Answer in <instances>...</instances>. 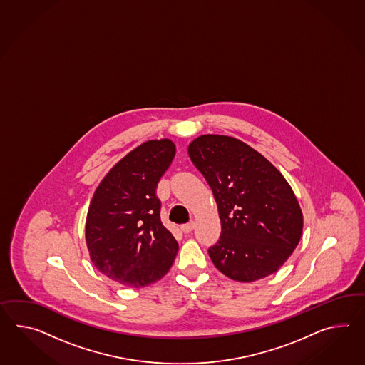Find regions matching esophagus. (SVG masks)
Returning a JSON list of instances; mask_svg holds the SVG:
<instances>
[{"mask_svg":"<svg viewBox=\"0 0 365 365\" xmlns=\"http://www.w3.org/2000/svg\"><path fill=\"white\" fill-rule=\"evenodd\" d=\"M194 228H195V222H187V224H183V225L180 227L182 232H185V233H190Z\"/></svg>","mask_w":365,"mask_h":365,"instance_id":"1","label":"esophagus"}]
</instances>
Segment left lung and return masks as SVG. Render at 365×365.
I'll use <instances>...</instances> for the list:
<instances>
[{"mask_svg":"<svg viewBox=\"0 0 365 365\" xmlns=\"http://www.w3.org/2000/svg\"><path fill=\"white\" fill-rule=\"evenodd\" d=\"M188 155L214 192L222 222L208 255L222 274L253 282L282 267L301 240L303 215L284 175L237 138L205 134Z\"/></svg>","mask_w":365,"mask_h":365,"instance_id":"left-lung-1","label":"left lung"}]
</instances>
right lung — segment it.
<instances>
[{
  "instance_id": "right-lung-1",
  "label": "right lung",
  "mask_w": 365,
  "mask_h": 365,
  "mask_svg": "<svg viewBox=\"0 0 365 365\" xmlns=\"http://www.w3.org/2000/svg\"><path fill=\"white\" fill-rule=\"evenodd\" d=\"M175 155L168 138L140 145L100 182L89 205L86 241L93 265L118 284L143 287L173 265L178 242L160 222L157 185Z\"/></svg>"
}]
</instances>
